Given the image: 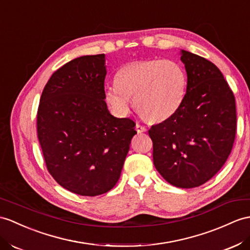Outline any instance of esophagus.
<instances>
[{
	"label": "esophagus",
	"instance_id": "obj_1",
	"mask_svg": "<svg viewBox=\"0 0 250 250\" xmlns=\"http://www.w3.org/2000/svg\"><path fill=\"white\" fill-rule=\"evenodd\" d=\"M136 130H137L138 133H141V132H145V131H146V128H145L144 126H142V125L137 124V125H136Z\"/></svg>",
	"mask_w": 250,
	"mask_h": 250
}]
</instances>
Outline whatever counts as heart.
Segmentation results:
<instances>
[{"label":"heart","instance_id":"b5f03b06","mask_svg":"<svg viewBox=\"0 0 250 250\" xmlns=\"http://www.w3.org/2000/svg\"><path fill=\"white\" fill-rule=\"evenodd\" d=\"M187 86V73L175 60H141L122 66L117 72L115 84L105 90V101L115 114L125 115L133 99L143 119L159 123L178 110Z\"/></svg>","mask_w":250,"mask_h":250}]
</instances>
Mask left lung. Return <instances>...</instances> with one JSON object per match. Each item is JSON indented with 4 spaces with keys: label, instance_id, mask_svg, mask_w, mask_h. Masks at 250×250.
I'll return each mask as SVG.
<instances>
[{
    "label": "left lung",
    "instance_id": "1",
    "mask_svg": "<svg viewBox=\"0 0 250 250\" xmlns=\"http://www.w3.org/2000/svg\"><path fill=\"white\" fill-rule=\"evenodd\" d=\"M180 59L188 75L184 102L148 135L157 171L171 185L190 188L210 180L228 159L236 108L232 90L214 63L184 50Z\"/></svg>",
    "mask_w": 250,
    "mask_h": 250
}]
</instances>
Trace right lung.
Masks as SVG:
<instances>
[{"mask_svg":"<svg viewBox=\"0 0 250 250\" xmlns=\"http://www.w3.org/2000/svg\"><path fill=\"white\" fill-rule=\"evenodd\" d=\"M105 55L71 60L48 79L40 97L37 132L48 173L82 196L117 184L136 123L118 119L105 102Z\"/></svg>","mask_w":250,"mask_h":250,"instance_id":"add662e5","label":"right lung"}]
</instances>
